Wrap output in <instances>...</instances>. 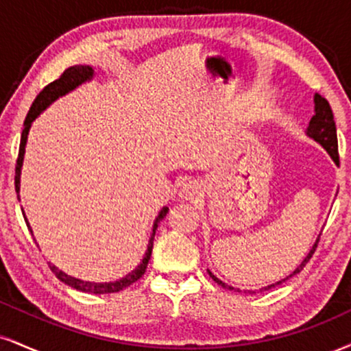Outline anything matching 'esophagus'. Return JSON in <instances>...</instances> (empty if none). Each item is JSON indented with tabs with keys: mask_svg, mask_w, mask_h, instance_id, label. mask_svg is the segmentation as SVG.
<instances>
[{
	"mask_svg": "<svg viewBox=\"0 0 351 351\" xmlns=\"http://www.w3.org/2000/svg\"><path fill=\"white\" fill-rule=\"evenodd\" d=\"M201 193V188L199 184L194 183V181H189V183H184L183 186L180 189V197L181 199H194V197L197 196V194Z\"/></svg>",
	"mask_w": 351,
	"mask_h": 351,
	"instance_id": "obj_1",
	"label": "esophagus"
}]
</instances>
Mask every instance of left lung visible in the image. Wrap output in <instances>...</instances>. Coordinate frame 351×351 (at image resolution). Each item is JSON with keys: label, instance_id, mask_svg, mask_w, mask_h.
<instances>
[{"label": "left lung", "instance_id": "left-lung-1", "mask_svg": "<svg viewBox=\"0 0 351 351\" xmlns=\"http://www.w3.org/2000/svg\"><path fill=\"white\" fill-rule=\"evenodd\" d=\"M314 103H315V114H314V116H312V119L309 122V128H307V135L314 138V141H317L320 145H322L324 149L328 152V155H330V157L333 158V162L339 163V158H340L339 157V141H337V128H335V121H333V112H332L330 104H328V101L325 99L324 96H320L319 93H315ZM319 240H320V235H319V239L315 240L314 247H312V250L309 252V255H307L306 258H304L302 263L299 265L296 269H294L293 274L299 273L304 267H306V263L312 258V255H314L315 248H317ZM208 273H209V276L217 282V285L222 286V288L234 289V288H232V286H227L226 282H222L221 280H219V278L214 276V274L210 273V271H208ZM293 274H289L288 278L293 276ZM288 278H286V280H288ZM286 280H282V281H286ZM282 281H278L276 285H281ZM276 285H271V286H268V288H263V289H271Z\"/></svg>", "mask_w": 351, "mask_h": 351}]
</instances>
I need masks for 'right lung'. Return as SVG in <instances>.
Returning <instances> with one entry per match:
<instances>
[{
	"mask_svg": "<svg viewBox=\"0 0 351 351\" xmlns=\"http://www.w3.org/2000/svg\"><path fill=\"white\" fill-rule=\"evenodd\" d=\"M93 78V69L91 66H86V65H75V66H70V69H66L63 73L60 75V78L55 80V82L49 83L47 86L42 90L39 95H37V98L34 99L31 109H29L27 116H26V121H24V129H23V134H21V143H19V154H18V160H16V175H14V186H16V193H18V199H19V178H21V167H23V158H24V150H26V142H27V134H29V129H31V124L32 121L36 119L39 114L44 111L45 108L49 106L52 101H55L58 98V96H63L66 95V93L75 90V88L78 86V84H82L83 82H86V80H91ZM168 213V208H163L160 210L157 221L154 223V234H152V237L149 240V247H147V252H145V256H143L142 263L138 265L137 268L134 269L132 273H129L128 276L122 278L119 281H114V282H90V281H82V280H77V278H71L69 274H65L63 271H60L58 268H55L53 265L49 263L50 269H52V273H55V276L58 278V280L65 282V285L71 286V288L78 289V291H83V293H93V294H109V293H119L124 288H128V286L132 285L137 280H141L143 276V273H145L147 269V265H149V260H150V255H152V248H154V237H155V232H157V227L162 219H165ZM24 214V213H23ZM24 221H26L27 227H29V222L27 219L24 217ZM29 230H31V227H29ZM32 232V230H31Z\"/></svg>",
	"mask_w": 351,
	"mask_h": 351,
	"instance_id": "add662e5",
	"label": "right lung"
}]
</instances>
